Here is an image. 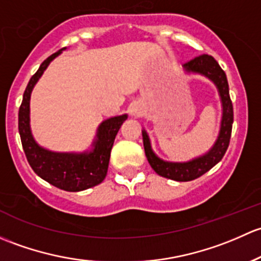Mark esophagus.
Wrapping results in <instances>:
<instances>
[{
	"label": "esophagus",
	"mask_w": 261,
	"mask_h": 261,
	"mask_svg": "<svg viewBox=\"0 0 261 261\" xmlns=\"http://www.w3.org/2000/svg\"><path fill=\"white\" fill-rule=\"evenodd\" d=\"M129 113H130V115H133V117H139V115H142L143 111H142L141 106H138V104H134V106L130 107Z\"/></svg>",
	"instance_id": "obj_1"
}]
</instances>
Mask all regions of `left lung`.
Returning a JSON list of instances; mask_svg holds the SVG:
<instances>
[{"label":"left lung","mask_w":261,"mask_h":261,"mask_svg":"<svg viewBox=\"0 0 261 261\" xmlns=\"http://www.w3.org/2000/svg\"><path fill=\"white\" fill-rule=\"evenodd\" d=\"M184 71L186 74H198L211 80L216 87L222 107V117L220 123V130L217 138L212 147L203 154L186 162H170L158 157L153 152L150 146V139L146 129L142 130L143 136V146L146 157L150 167L160 176L173 179L178 182H187L198 178L216 166L224 157L230 143L231 129H232L233 111L229 94V84H227L226 74L220 68L219 63L210 55H201L189 61L184 65Z\"/></svg>","instance_id":"obj_1"}]
</instances>
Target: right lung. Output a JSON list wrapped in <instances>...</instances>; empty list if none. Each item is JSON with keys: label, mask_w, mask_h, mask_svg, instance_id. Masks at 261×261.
Wrapping results in <instances>:
<instances>
[{"label": "right lung", "mask_w": 261, "mask_h": 261, "mask_svg": "<svg viewBox=\"0 0 261 261\" xmlns=\"http://www.w3.org/2000/svg\"><path fill=\"white\" fill-rule=\"evenodd\" d=\"M65 49L63 47L49 56L40 65L39 70L32 75L18 111V132L23 152L35 173L58 189L79 192L101 184L106 178L115 136L128 115H117L103 120L96 129L90 149L84 152H54L44 148L35 141L30 127L32 89L51 61Z\"/></svg>", "instance_id": "add662e5"}]
</instances>
